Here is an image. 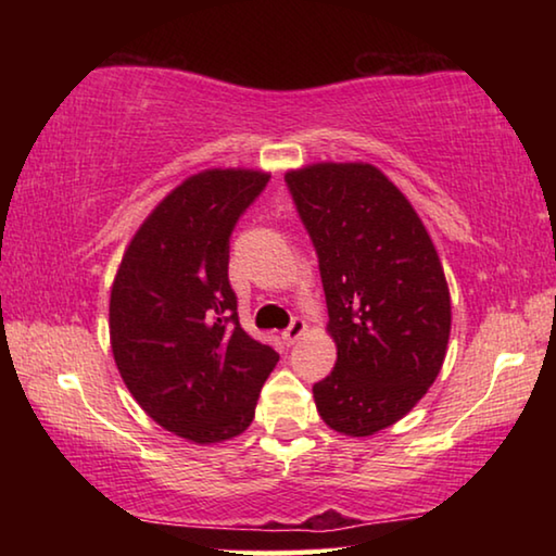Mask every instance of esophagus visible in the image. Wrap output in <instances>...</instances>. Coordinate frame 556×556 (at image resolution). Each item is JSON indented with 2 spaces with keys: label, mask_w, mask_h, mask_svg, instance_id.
I'll return each instance as SVG.
<instances>
[{
  "label": "esophagus",
  "mask_w": 556,
  "mask_h": 556,
  "mask_svg": "<svg viewBox=\"0 0 556 556\" xmlns=\"http://www.w3.org/2000/svg\"><path fill=\"white\" fill-rule=\"evenodd\" d=\"M304 331H306V321L304 318H291V324L285 328V333H281V338H285L287 343H296L301 336H304Z\"/></svg>",
  "instance_id": "1"
}]
</instances>
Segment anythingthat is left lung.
Wrapping results in <instances>:
<instances>
[{"mask_svg":"<svg viewBox=\"0 0 556 556\" xmlns=\"http://www.w3.org/2000/svg\"><path fill=\"white\" fill-rule=\"evenodd\" d=\"M321 271L336 368L316 409L348 437L394 425L444 365L451 299L412 203L372 164H314L285 176Z\"/></svg>","mask_w":556,"mask_h":556,"instance_id":"1","label":"left lung"}]
</instances>
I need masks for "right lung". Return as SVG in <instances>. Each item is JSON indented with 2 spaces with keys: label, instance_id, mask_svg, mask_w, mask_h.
Listing matches in <instances>:
<instances>
[{
  "label": "right lung",
  "instance_id": "add662e5",
  "mask_svg": "<svg viewBox=\"0 0 556 556\" xmlns=\"http://www.w3.org/2000/svg\"><path fill=\"white\" fill-rule=\"evenodd\" d=\"M269 174L208 168L176 186L131 238L110 294V343L131 397L195 444L242 434L279 355L244 333L230 235Z\"/></svg>",
  "mask_w": 556,
  "mask_h": 556
}]
</instances>
